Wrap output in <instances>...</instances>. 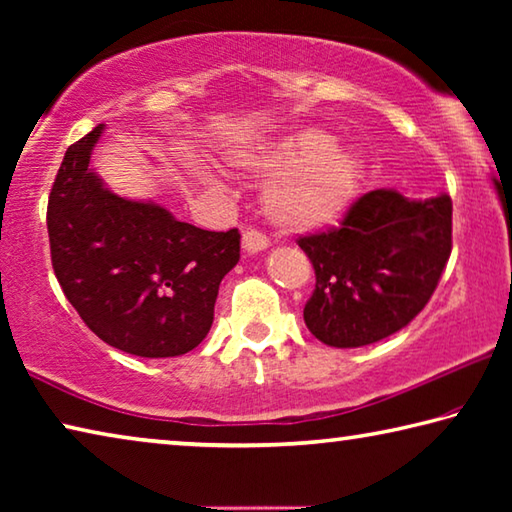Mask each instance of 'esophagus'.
Listing matches in <instances>:
<instances>
[{
  "label": "esophagus",
  "mask_w": 512,
  "mask_h": 512,
  "mask_svg": "<svg viewBox=\"0 0 512 512\" xmlns=\"http://www.w3.org/2000/svg\"><path fill=\"white\" fill-rule=\"evenodd\" d=\"M241 244H244L246 253H262L268 248V239L257 230H246L244 237H241Z\"/></svg>",
  "instance_id": "34e87169"
}]
</instances>
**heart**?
<instances>
[{"label":"heart","instance_id":"heart-1","mask_svg":"<svg viewBox=\"0 0 512 512\" xmlns=\"http://www.w3.org/2000/svg\"><path fill=\"white\" fill-rule=\"evenodd\" d=\"M237 167L268 180L262 194L264 212L273 225L302 235L339 223L350 212L361 187V162L329 133L302 128L246 155ZM207 185H219L214 173L198 171Z\"/></svg>","mask_w":512,"mask_h":512}]
</instances>
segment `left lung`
<instances>
[{
  "mask_svg": "<svg viewBox=\"0 0 512 512\" xmlns=\"http://www.w3.org/2000/svg\"><path fill=\"white\" fill-rule=\"evenodd\" d=\"M316 271L305 323L332 348H361L400 332L427 305L452 253V198L375 189L339 228L298 239Z\"/></svg>",
  "mask_w": 512,
  "mask_h": 512,
  "instance_id": "8db88e82",
  "label": "left lung"
}]
</instances>
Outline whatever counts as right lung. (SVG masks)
<instances>
[{
    "instance_id": "obj_1",
    "label": "right lung",
    "mask_w": 512,
    "mask_h": 512,
    "mask_svg": "<svg viewBox=\"0 0 512 512\" xmlns=\"http://www.w3.org/2000/svg\"><path fill=\"white\" fill-rule=\"evenodd\" d=\"M101 133L103 124L69 146L51 187L54 273L101 341L135 357H180L210 332L241 235L201 230L160 203L110 192L90 169Z\"/></svg>"
}]
</instances>
